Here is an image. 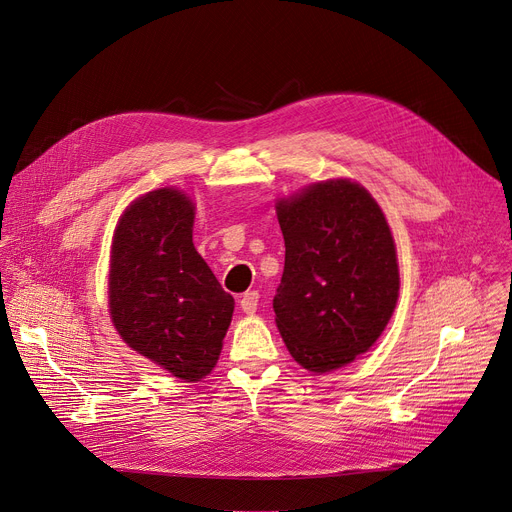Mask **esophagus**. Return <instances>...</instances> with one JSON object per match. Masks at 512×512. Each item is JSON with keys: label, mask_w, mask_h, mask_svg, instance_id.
<instances>
[{"label": "esophagus", "mask_w": 512, "mask_h": 512, "mask_svg": "<svg viewBox=\"0 0 512 512\" xmlns=\"http://www.w3.org/2000/svg\"><path fill=\"white\" fill-rule=\"evenodd\" d=\"M258 300H260L258 291H248V294L241 296L239 306H241V310L246 312V314H254L258 310Z\"/></svg>", "instance_id": "1"}]
</instances>
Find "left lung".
<instances>
[{"instance_id": "obj_1", "label": "left lung", "mask_w": 512, "mask_h": 512, "mask_svg": "<svg viewBox=\"0 0 512 512\" xmlns=\"http://www.w3.org/2000/svg\"><path fill=\"white\" fill-rule=\"evenodd\" d=\"M285 269L273 300L277 327L312 373L346 367L392 319L396 243L371 193L350 179L312 183L277 202Z\"/></svg>"}]
</instances>
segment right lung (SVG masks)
I'll return each instance as SVG.
<instances>
[{"instance_id": "add662e5", "label": "right lung", "mask_w": 512, "mask_h": 512, "mask_svg": "<svg viewBox=\"0 0 512 512\" xmlns=\"http://www.w3.org/2000/svg\"><path fill=\"white\" fill-rule=\"evenodd\" d=\"M196 206L162 187L137 198L112 237L108 306L125 344L183 381L221 356L235 302L193 246Z\"/></svg>"}]
</instances>
